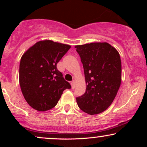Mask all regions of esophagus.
Returning a JSON list of instances; mask_svg holds the SVG:
<instances>
[{
    "mask_svg": "<svg viewBox=\"0 0 147 147\" xmlns=\"http://www.w3.org/2000/svg\"><path fill=\"white\" fill-rule=\"evenodd\" d=\"M71 85L72 89H74V88H75V81H74V80H73V81L71 82Z\"/></svg>",
    "mask_w": 147,
    "mask_h": 147,
    "instance_id": "obj_1",
    "label": "esophagus"
}]
</instances>
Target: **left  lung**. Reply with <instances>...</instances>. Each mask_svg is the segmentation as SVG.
I'll list each match as a JSON object with an SVG mask.
<instances>
[{"mask_svg": "<svg viewBox=\"0 0 147 147\" xmlns=\"http://www.w3.org/2000/svg\"><path fill=\"white\" fill-rule=\"evenodd\" d=\"M75 47L83 64L86 84V92L76 98V102L87 114L102 113L111 105L121 84L119 53L106 42Z\"/></svg>", "mask_w": 147, "mask_h": 147, "instance_id": "left-lung-1", "label": "left lung"}]
</instances>
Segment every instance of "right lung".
<instances>
[{
  "mask_svg": "<svg viewBox=\"0 0 147 147\" xmlns=\"http://www.w3.org/2000/svg\"><path fill=\"white\" fill-rule=\"evenodd\" d=\"M71 46L44 40L23 54L19 65V84L25 99L38 111L55 107L65 89L71 85L64 80L57 63Z\"/></svg>",
  "mask_w": 147,
  "mask_h": 147,
  "instance_id": "obj_1",
  "label": "right lung"
}]
</instances>
